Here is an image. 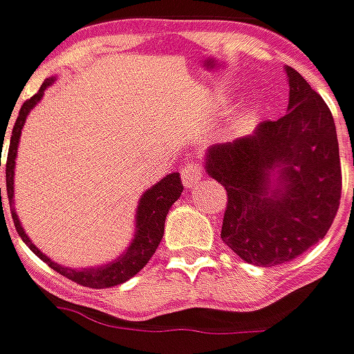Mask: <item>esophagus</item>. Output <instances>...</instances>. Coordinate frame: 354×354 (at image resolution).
Returning <instances> with one entry per match:
<instances>
[{"mask_svg": "<svg viewBox=\"0 0 354 354\" xmlns=\"http://www.w3.org/2000/svg\"><path fill=\"white\" fill-rule=\"evenodd\" d=\"M203 165L197 163V161H189L187 165H185L183 169H181V177H183V185L187 189H191V187H195V185L203 179Z\"/></svg>", "mask_w": 354, "mask_h": 354, "instance_id": "esophagus-1", "label": "esophagus"}]
</instances>
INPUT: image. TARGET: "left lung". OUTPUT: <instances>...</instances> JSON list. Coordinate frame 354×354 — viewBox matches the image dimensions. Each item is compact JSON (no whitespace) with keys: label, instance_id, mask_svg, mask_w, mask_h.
<instances>
[{"label":"left lung","instance_id":"1","mask_svg":"<svg viewBox=\"0 0 354 354\" xmlns=\"http://www.w3.org/2000/svg\"><path fill=\"white\" fill-rule=\"evenodd\" d=\"M286 116L205 153V171L228 197L223 242L244 262L262 268L286 264L323 240L341 201L331 110L297 71L286 66Z\"/></svg>","mask_w":354,"mask_h":354}]
</instances>
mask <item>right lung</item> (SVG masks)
<instances>
[{
  "mask_svg": "<svg viewBox=\"0 0 354 354\" xmlns=\"http://www.w3.org/2000/svg\"><path fill=\"white\" fill-rule=\"evenodd\" d=\"M57 80V76H50L43 82L41 90L35 94L33 98H29L27 102L21 106L19 116L15 120V126L11 131V140H9V151H7V163H6V183H7V198H9V207H11V214H13V225L17 228V234L21 240L33 250L35 256H39L45 264H48L55 272H59L64 278L73 279L76 283L84 286V288H96V290H104V288H112V286H120L129 278H133L143 266L149 262V258L156 254L157 246L163 238V230H165V216L173 207V203L181 197L183 193V185H181V177L179 173H169L165 175L161 181L151 185L142 198L138 201V209H136V232L129 242V246L122 252L118 258L112 262H106L102 266H94V268H68V266L57 264L55 260H50L43 252L39 250L31 242V238L27 236V232L23 230L19 223V216L13 209V189H15V157H17V147H19L21 129L23 124L29 116V112L33 110L37 104L41 102L45 90ZM3 140V136H1ZM1 147L0 145V165H1ZM0 205H1V189H0Z\"/></svg>",
  "mask_w": 354,
  "mask_h": 354,
  "instance_id": "obj_1",
  "label": "right lung"
}]
</instances>
